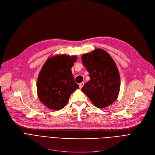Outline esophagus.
Listing matches in <instances>:
<instances>
[{
	"mask_svg": "<svg viewBox=\"0 0 155 155\" xmlns=\"http://www.w3.org/2000/svg\"><path fill=\"white\" fill-rule=\"evenodd\" d=\"M84 85V82H81L80 84H79V87H80V88H82Z\"/></svg>",
	"mask_w": 155,
	"mask_h": 155,
	"instance_id": "obj_1",
	"label": "esophagus"
}]
</instances>
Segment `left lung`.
Listing matches in <instances>:
<instances>
[{
	"instance_id": "1",
	"label": "left lung",
	"mask_w": 155,
	"mask_h": 155,
	"mask_svg": "<svg viewBox=\"0 0 155 155\" xmlns=\"http://www.w3.org/2000/svg\"><path fill=\"white\" fill-rule=\"evenodd\" d=\"M82 60L90 77L82 91L98 108L113 104L118 97L120 82L119 70L112 57L102 49H95L84 54Z\"/></svg>"
}]
</instances>
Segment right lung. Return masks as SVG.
Segmentation results:
<instances>
[{
  "mask_svg": "<svg viewBox=\"0 0 155 155\" xmlns=\"http://www.w3.org/2000/svg\"><path fill=\"white\" fill-rule=\"evenodd\" d=\"M76 56L58 54L49 58L41 70L37 80L39 101L48 109H63L71 94L79 88L72 75Z\"/></svg>",
  "mask_w": 155,
  "mask_h": 155,
  "instance_id": "obj_1",
  "label": "right lung"
}]
</instances>
